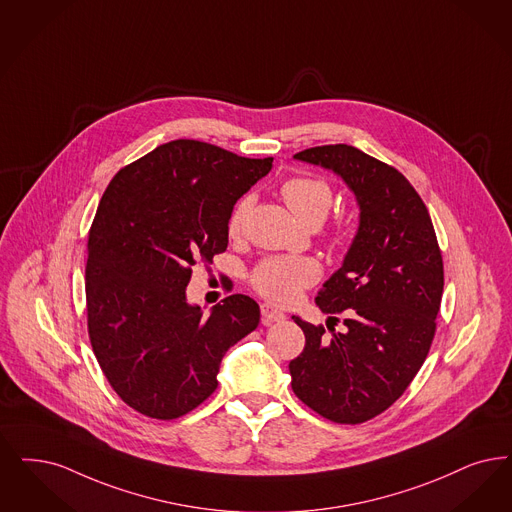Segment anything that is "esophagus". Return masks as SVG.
<instances>
[{"instance_id": "34e87169", "label": "esophagus", "mask_w": 512, "mask_h": 512, "mask_svg": "<svg viewBox=\"0 0 512 512\" xmlns=\"http://www.w3.org/2000/svg\"><path fill=\"white\" fill-rule=\"evenodd\" d=\"M261 314H263V324H265V326L286 320V314H284L282 310H278V308L272 307V305H268V303L261 305Z\"/></svg>"}]
</instances>
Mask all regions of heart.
<instances>
[{
    "mask_svg": "<svg viewBox=\"0 0 512 512\" xmlns=\"http://www.w3.org/2000/svg\"><path fill=\"white\" fill-rule=\"evenodd\" d=\"M280 196L289 211L308 226H318L328 217L333 205V188L331 184L314 175L291 177L280 186ZM253 198H240L230 217H228V234L240 236L246 226L247 215L251 211ZM320 278V268L308 257H289L276 255L266 257L251 270L249 282L253 289L274 303H291L303 289L312 286Z\"/></svg>",
    "mask_w": 512,
    "mask_h": 512,
    "instance_id": "heart-1",
    "label": "heart"
}]
</instances>
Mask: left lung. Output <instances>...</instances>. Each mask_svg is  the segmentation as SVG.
<instances>
[{
  "label": "left lung",
  "mask_w": 512,
  "mask_h": 512,
  "mask_svg": "<svg viewBox=\"0 0 512 512\" xmlns=\"http://www.w3.org/2000/svg\"><path fill=\"white\" fill-rule=\"evenodd\" d=\"M295 158L343 177L360 205V226L316 297L322 312L347 314V329L328 326L326 337L322 324L293 316L305 348L289 362L291 389L329 421L360 425L404 394L429 354L444 291L442 251L427 205L392 165L348 144Z\"/></svg>",
  "instance_id": "8db88e82"
}]
</instances>
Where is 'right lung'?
I'll return each instance as SVG.
<instances>
[{
  "mask_svg": "<svg viewBox=\"0 0 512 512\" xmlns=\"http://www.w3.org/2000/svg\"><path fill=\"white\" fill-rule=\"evenodd\" d=\"M272 158L179 139L122 167L89 230L87 331L110 387L129 408L171 421L217 389L226 350L259 326L247 295L211 314L186 303L192 266L228 246V217Z\"/></svg>",
  "mask_w": 512,
  "mask_h": 512,
  "instance_id": "add662e5",
  "label": "right lung"
}]
</instances>
